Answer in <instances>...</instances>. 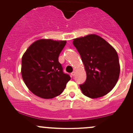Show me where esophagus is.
Returning a JSON list of instances; mask_svg holds the SVG:
<instances>
[{
  "mask_svg": "<svg viewBox=\"0 0 133 133\" xmlns=\"http://www.w3.org/2000/svg\"><path fill=\"white\" fill-rule=\"evenodd\" d=\"M71 75H72V76H74L75 75V71L72 72V73H71Z\"/></svg>",
  "mask_w": 133,
  "mask_h": 133,
  "instance_id": "obj_1",
  "label": "esophagus"
}]
</instances>
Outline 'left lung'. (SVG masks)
Segmentation results:
<instances>
[{"mask_svg": "<svg viewBox=\"0 0 133 133\" xmlns=\"http://www.w3.org/2000/svg\"><path fill=\"white\" fill-rule=\"evenodd\" d=\"M86 72L80 88L85 96L96 98L113 89L120 75L118 56L115 48L100 36L91 34L73 39Z\"/></svg>", "mask_w": 133, "mask_h": 133, "instance_id": "obj_1", "label": "left lung"}]
</instances>
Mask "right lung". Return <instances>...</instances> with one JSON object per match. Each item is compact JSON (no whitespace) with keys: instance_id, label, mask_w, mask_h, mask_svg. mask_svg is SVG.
Segmentation results:
<instances>
[{"instance_id":"obj_1","label":"right lung","mask_w":133,"mask_h":133,"mask_svg":"<svg viewBox=\"0 0 133 133\" xmlns=\"http://www.w3.org/2000/svg\"><path fill=\"white\" fill-rule=\"evenodd\" d=\"M65 41L40 39L27 49L22 58L21 74L28 89L42 98L60 95L70 80L58 62Z\"/></svg>"}]
</instances>
